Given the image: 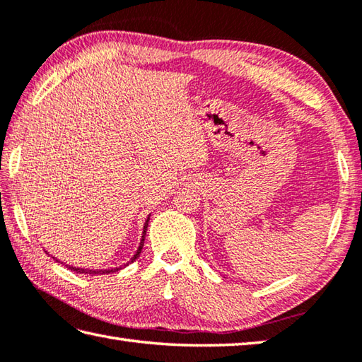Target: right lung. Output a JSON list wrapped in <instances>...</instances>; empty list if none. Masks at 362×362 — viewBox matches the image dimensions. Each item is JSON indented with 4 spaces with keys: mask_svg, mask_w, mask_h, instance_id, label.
Instances as JSON below:
<instances>
[{
    "mask_svg": "<svg viewBox=\"0 0 362 362\" xmlns=\"http://www.w3.org/2000/svg\"><path fill=\"white\" fill-rule=\"evenodd\" d=\"M148 222H149V216H148V219H146L145 225H143V233H141V240H140V244H139V249H137V252H135L134 257H132L131 260H129L127 263L121 264V266H117V268H110V269H88V268H77V266H71V264H66V268H69L71 271L78 272V274H91V276H96V274H108V272H117V271H119V269H122V268H126V266H127L129 263H134L135 260H137V258H139L140 254H141L143 243H145V235H146V230H148ZM53 258H54V257H53ZM54 260H57V258H54ZM57 262H58V263H63V262H59V260H57Z\"/></svg>",
    "mask_w": 362,
    "mask_h": 362,
    "instance_id": "add662e5",
    "label": "right lung"
}]
</instances>
